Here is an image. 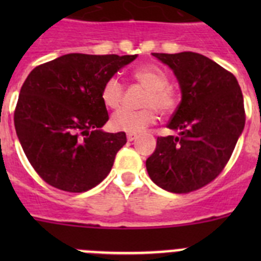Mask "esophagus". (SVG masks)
<instances>
[{
    "label": "esophagus",
    "instance_id": "34e87169",
    "mask_svg": "<svg viewBox=\"0 0 261 261\" xmlns=\"http://www.w3.org/2000/svg\"><path fill=\"white\" fill-rule=\"evenodd\" d=\"M136 138H137V135H135V133H128V135H126V140H128V141H133Z\"/></svg>",
    "mask_w": 261,
    "mask_h": 261
}]
</instances>
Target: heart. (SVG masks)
Returning <instances> with one entry per match:
<instances>
[{
	"label": "heart",
	"mask_w": 261,
	"mask_h": 261,
	"mask_svg": "<svg viewBox=\"0 0 261 261\" xmlns=\"http://www.w3.org/2000/svg\"><path fill=\"white\" fill-rule=\"evenodd\" d=\"M133 78L146 89L141 106L142 110L130 111L126 108L116 111L111 117V126L115 130L128 133H140L154 124L156 119V108L161 115H170L177 106L174 90L168 86V77L165 71L155 65H144L133 71ZM124 86L119 78L111 77L102 87V100L108 108H117L123 100Z\"/></svg>",
	"instance_id": "heart-1"
}]
</instances>
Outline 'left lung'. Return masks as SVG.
Returning a JSON list of instances; mask_svg holds the SVG:
<instances>
[{
    "label": "left lung",
    "mask_w": 261,
    "mask_h": 261,
    "mask_svg": "<svg viewBox=\"0 0 261 261\" xmlns=\"http://www.w3.org/2000/svg\"><path fill=\"white\" fill-rule=\"evenodd\" d=\"M177 78L181 102L146 159L151 180L168 192L188 193L213 181L229 162L246 123L238 81L213 60L195 52L153 53Z\"/></svg>",
    "instance_id": "obj_1"
}]
</instances>
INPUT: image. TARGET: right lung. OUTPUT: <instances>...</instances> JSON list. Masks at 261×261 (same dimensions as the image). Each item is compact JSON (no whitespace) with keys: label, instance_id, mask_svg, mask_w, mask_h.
<instances>
[{"label":"right lung","instance_id":"1","mask_svg":"<svg viewBox=\"0 0 261 261\" xmlns=\"http://www.w3.org/2000/svg\"><path fill=\"white\" fill-rule=\"evenodd\" d=\"M136 57L69 53L30 73L14 125L29 162L45 183L86 192L110 174L126 136L100 129L108 121L102 87Z\"/></svg>","mask_w":261,"mask_h":261}]
</instances>
